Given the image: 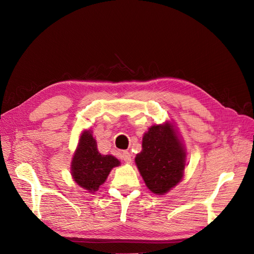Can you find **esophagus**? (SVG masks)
<instances>
[{"instance_id":"obj_1","label":"esophagus","mask_w":254,"mask_h":254,"mask_svg":"<svg viewBox=\"0 0 254 254\" xmlns=\"http://www.w3.org/2000/svg\"><path fill=\"white\" fill-rule=\"evenodd\" d=\"M122 157H123V160H124L126 163H128V164L132 163V155H131L129 152L124 151L123 154H122Z\"/></svg>"}]
</instances>
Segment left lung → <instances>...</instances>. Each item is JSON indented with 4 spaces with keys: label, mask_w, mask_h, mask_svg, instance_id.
I'll use <instances>...</instances> for the list:
<instances>
[{
    "label": "left lung",
    "mask_w": 254,
    "mask_h": 254,
    "mask_svg": "<svg viewBox=\"0 0 254 254\" xmlns=\"http://www.w3.org/2000/svg\"><path fill=\"white\" fill-rule=\"evenodd\" d=\"M135 164L148 189L163 195L184 177L186 149L171 121L151 126L142 136Z\"/></svg>",
    "instance_id": "left-lung-1"
}]
</instances>
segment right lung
Instances as JSON below:
<instances>
[{"mask_svg":"<svg viewBox=\"0 0 254 254\" xmlns=\"http://www.w3.org/2000/svg\"><path fill=\"white\" fill-rule=\"evenodd\" d=\"M120 160L113 155H102L91 130H83L71 160V176L74 182L90 193L97 191Z\"/></svg>","mask_w":254,"mask_h":254,"instance_id":"1","label":"right lung"}]
</instances>
